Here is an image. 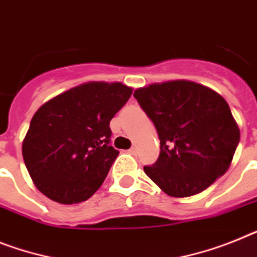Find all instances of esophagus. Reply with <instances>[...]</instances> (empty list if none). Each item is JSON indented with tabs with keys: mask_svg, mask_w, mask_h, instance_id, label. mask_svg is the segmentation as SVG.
Listing matches in <instances>:
<instances>
[{
	"mask_svg": "<svg viewBox=\"0 0 257 257\" xmlns=\"http://www.w3.org/2000/svg\"><path fill=\"white\" fill-rule=\"evenodd\" d=\"M128 152H130L131 155H137V153H138V147H135V146L131 147L130 150H128Z\"/></svg>",
	"mask_w": 257,
	"mask_h": 257,
	"instance_id": "34e87169",
	"label": "esophagus"
}]
</instances>
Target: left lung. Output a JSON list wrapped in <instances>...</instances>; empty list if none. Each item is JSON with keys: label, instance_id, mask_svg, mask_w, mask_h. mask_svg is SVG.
Listing matches in <instances>:
<instances>
[{"label": "left lung", "instance_id": "left-lung-1", "mask_svg": "<svg viewBox=\"0 0 257 257\" xmlns=\"http://www.w3.org/2000/svg\"><path fill=\"white\" fill-rule=\"evenodd\" d=\"M160 139L146 174L169 196L187 197L209 187L230 168L240 131L225 98L190 80L153 83L134 92Z\"/></svg>", "mask_w": 257, "mask_h": 257}]
</instances>
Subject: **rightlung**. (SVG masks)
Here are the masks:
<instances>
[{"instance_id": "right-lung-1", "label": "right lung", "mask_w": 257, "mask_h": 257, "mask_svg": "<svg viewBox=\"0 0 257 257\" xmlns=\"http://www.w3.org/2000/svg\"><path fill=\"white\" fill-rule=\"evenodd\" d=\"M131 93L119 82H88L37 109L22 153L39 191L61 204L80 203L97 191L119 153L109 144V123Z\"/></svg>"}]
</instances>
